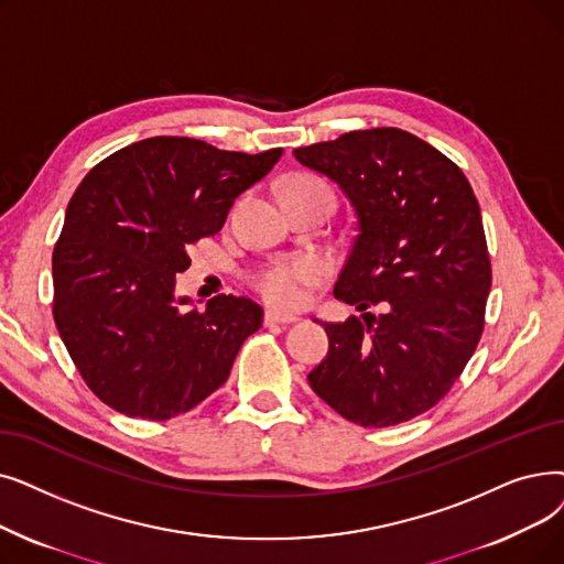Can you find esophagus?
<instances>
[{"instance_id":"34e87169","label":"esophagus","mask_w":564,"mask_h":564,"mask_svg":"<svg viewBox=\"0 0 564 564\" xmlns=\"http://www.w3.org/2000/svg\"><path fill=\"white\" fill-rule=\"evenodd\" d=\"M300 317L292 315V313H281V311H274L269 308L264 311V325H290V323H297Z\"/></svg>"}]
</instances>
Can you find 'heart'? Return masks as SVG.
Returning <instances> with one entry per match:
<instances>
[{"label":"heart","instance_id":"1","mask_svg":"<svg viewBox=\"0 0 564 564\" xmlns=\"http://www.w3.org/2000/svg\"><path fill=\"white\" fill-rule=\"evenodd\" d=\"M321 182L302 177L292 184ZM327 274V267L315 258H292V260H272L249 274V285L258 295L276 308H300L306 304L313 285L321 283Z\"/></svg>","mask_w":564,"mask_h":564}]
</instances>
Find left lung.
Listing matches in <instances>:
<instances>
[{
  "mask_svg": "<svg viewBox=\"0 0 564 564\" xmlns=\"http://www.w3.org/2000/svg\"><path fill=\"white\" fill-rule=\"evenodd\" d=\"M357 212L334 297L366 311L323 323L329 352L313 391L366 429L410 422L449 394L484 332L491 290L479 203L460 167L394 127L297 147Z\"/></svg>",
  "mask_w": 564,
  "mask_h": 564,
  "instance_id": "left-lung-1",
  "label": "left lung"
}]
</instances>
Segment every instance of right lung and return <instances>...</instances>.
I'll return each instance as SVG.
<instances>
[{"instance_id":"obj_1","label":"right lung","mask_w":564,"mask_h":564,"mask_svg":"<svg viewBox=\"0 0 564 564\" xmlns=\"http://www.w3.org/2000/svg\"><path fill=\"white\" fill-rule=\"evenodd\" d=\"M283 150L243 154L156 135L96 163L73 193L53 251V315L87 387L127 417L165 422L221 387L262 308L175 300L188 251L224 228L239 193Z\"/></svg>"}]
</instances>
